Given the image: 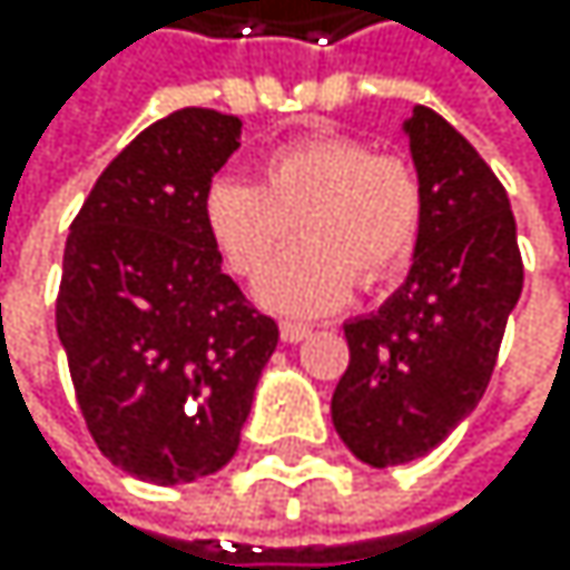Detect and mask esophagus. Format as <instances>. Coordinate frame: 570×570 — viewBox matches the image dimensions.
Wrapping results in <instances>:
<instances>
[{"label": "esophagus", "instance_id": "1", "mask_svg": "<svg viewBox=\"0 0 570 570\" xmlns=\"http://www.w3.org/2000/svg\"><path fill=\"white\" fill-rule=\"evenodd\" d=\"M307 335H311V324H297V321H283V324H279V338H283V342H291V345H294V342H304Z\"/></svg>", "mask_w": 570, "mask_h": 570}]
</instances>
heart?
Returning a JSON list of instances; mask_svg holds the SVG:
<instances>
[{"instance_id": "obj_1", "label": "heart", "mask_w": 570, "mask_h": 570, "mask_svg": "<svg viewBox=\"0 0 570 570\" xmlns=\"http://www.w3.org/2000/svg\"><path fill=\"white\" fill-rule=\"evenodd\" d=\"M263 184L218 177L205 190V228L238 276H259L302 222L305 243L259 279L279 314H327L355 279L372 287L400 273L428 218L424 174L403 153L352 132H314L263 157Z\"/></svg>"}]
</instances>
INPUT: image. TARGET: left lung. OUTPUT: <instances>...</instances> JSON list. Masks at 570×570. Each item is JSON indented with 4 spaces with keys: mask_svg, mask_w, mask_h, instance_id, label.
I'll return each instance as SVG.
<instances>
[{
    "mask_svg": "<svg viewBox=\"0 0 570 570\" xmlns=\"http://www.w3.org/2000/svg\"><path fill=\"white\" fill-rule=\"evenodd\" d=\"M406 132L428 187L417 263L376 314L345 324L348 368L332 396L338 438L372 469L424 458L479 406L523 291L517 218L492 167L428 105Z\"/></svg>",
    "mask_w": 570,
    "mask_h": 570,
    "instance_id": "left-lung-1",
    "label": "left lung"
}]
</instances>
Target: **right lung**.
I'll list each match as a JSON object with an SVG mask.
<instances>
[{"instance_id":"right-lung-1","label":"right lung","mask_w":570,"mask_h":570,"mask_svg":"<svg viewBox=\"0 0 570 570\" xmlns=\"http://www.w3.org/2000/svg\"><path fill=\"white\" fill-rule=\"evenodd\" d=\"M238 132L215 108L146 126L101 170L63 246L57 335L81 417L108 462L153 485L232 462L279 338L222 273L202 212Z\"/></svg>"}]
</instances>
